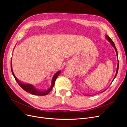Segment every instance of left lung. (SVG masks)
Segmentation results:
<instances>
[{
    "label": "left lung",
    "instance_id": "left-lung-1",
    "mask_svg": "<svg viewBox=\"0 0 127 127\" xmlns=\"http://www.w3.org/2000/svg\"><path fill=\"white\" fill-rule=\"evenodd\" d=\"M105 38L108 40V41L110 42V43L111 44V45L113 47H114V48L115 49V51H116V56H117V69H116V74H115V77H114V79H113V81H112V82L113 81V80H114V79L116 78V76H117V72H118V67H119V61H118V53H117V49H116V47H115V44H114V42H113V41L111 39V38L108 35H105ZM112 82H111V83H112ZM111 84H110V85H111ZM106 90H105L104 91H102V92H104Z\"/></svg>",
    "mask_w": 127,
    "mask_h": 127
}]
</instances>
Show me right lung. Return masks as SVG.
Wrapping results in <instances>:
<instances>
[{
  "label": "right lung",
  "mask_w": 127,
  "mask_h": 127,
  "mask_svg": "<svg viewBox=\"0 0 127 127\" xmlns=\"http://www.w3.org/2000/svg\"><path fill=\"white\" fill-rule=\"evenodd\" d=\"M15 48V47H14ZM11 71H12V73L14 76L15 80L16 81V82H17V83L19 84V85L21 86V87L24 90H25L26 92H28L30 93V94H32V95H37V96H44V95H47L48 93L51 91V90L52 89L53 86L55 85V81L56 80V79L57 78V77H58V76L61 73V71H58V72H57L56 74L53 75V76L52 77V80H51V86L46 91H41L37 90L34 86L32 84H26V83H22L20 81H19L18 80V79H17V78L16 77V76H15L14 72H13V69H12V59H11Z\"/></svg>",
  "instance_id": "obj_1"
}]
</instances>
